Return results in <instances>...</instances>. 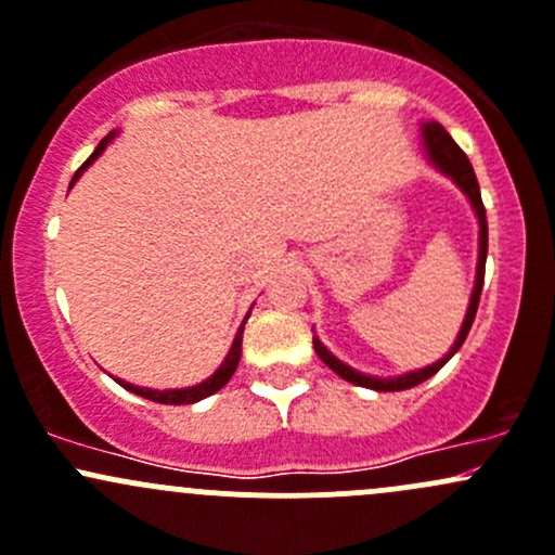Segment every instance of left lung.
<instances>
[{"mask_svg":"<svg viewBox=\"0 0 555 555\" xmlns=\"http://www.w3.org/2000/svg\"><path fill=\"white\" fill-rule=\"evenodd\" d=\"M421 140H423V151H426L428 164H431L434 169L439 171V175H444L447 180L455 182V188H461V193L466 195L470 208H474V214H476V222H479V259H476V280H474V291H470L466 318H463V325H461V331H457L455 344H452L450 351H447L442 360L431 362V365H426V367H418V371H408L402 375H386V378H384V375L360 373V371H354L351 365H347V362L338 360V357L333 354V351L327 349L318 336H312L314 351H318L320 360H323L333 373L341 375V378L349 380V384L365 386V389H373V391L413 389V386L423 384V380L431 378V375H437L439 371H442V367L447 365V360H450V357L463 347V341H466L470 325H474V318H476V307H479L481 285H485L487 211H485V204H481V193H479V182H476V175H474V166H470L466 153H463L461 147L455 145V140L447 134V129L439 121H423L421 124ZM312 331H314V327H312Z\"/></svg>","mask_w":555,"mask_h":555,"instance_id":"left-lung-1","label":"left lung"}]
</instances>
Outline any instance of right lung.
Returning a JSON list of instances; mask_svg holds the SVG:
<instances>
[{
  "label": "right lung",
  "instance_id": "right-lung-1",
  "mask_svg": "<svg viewBox=\"0 0 555 555\" xmlns=\"http://www.w3.org/2000/svg\"><path fill=\"white\" fill-rule=\"evenodd\" d=\"M116 134H118V129H116V132H111L108 137H103V142H100V145L94 147V153H92V156H89V160H85V166H81V169L74 175V180H70V188H74L76 180H79V177L85 175L89 166H92L94 160H98V156H103V151H105V147H108V142H113V137H116ZM248 314H251V312H248ZM248 314H246V320H248ZM246 320H243V325L237 327L235 338H232V347L228 351V357H224V360H222V365H219L217 371L208 375L206 380H201V384L184 386V389H164V391L147 389V386H134V384H129V380H121V378H116V384L124 386V389H127V391H132V395H137V397L153 399V402H160V404H193V402H201V399L217 395V391L222 389V386L232 378V373H235L237 362H241L243 327H246Z\"/></svg>",
  "mask_w": 555,
  "mask_h": 555
}]
</instances>
